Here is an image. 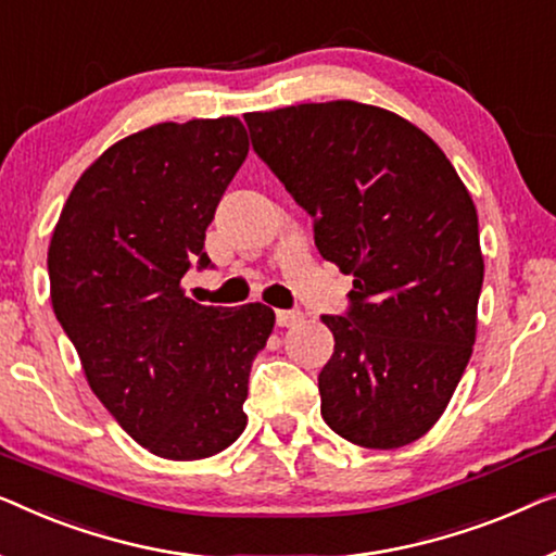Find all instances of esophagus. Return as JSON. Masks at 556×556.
<instances>
[{
  "label": "esophagus",
  "instance_id": "obj_1",
  "mask_svg": "<svg viewBox=\"0 0 556 556\" xmlns=\"http://www.w3.org/2000/svg\"><path fill=\"white\" fill-rule=\"evenodd\" d=\"M304 315L300 309H277V325L279 327H294L300 325Z\"/></svg>",
  "mask_w": 556,
  "mask_h": 556
}]
</instances>
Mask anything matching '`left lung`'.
Wrapping results in <instances>:
<instances>
[{
    "instance_id": "1",
    "label": "left lung",
    "mask_w": 556,
    "mask_h": 556,
    "mask_svg": "<svg viewBox=\"0 0 556 556\" xmlns=\"http://www.w3.org/2000/svg\"><path fill=\"white\" fill-rule=\"evenodd\" d=\"M252 146L312 216L315 244L353 275L323 418L363 448H401L443 416L473 353L483 285L479 214L418 125L355 100L247 113Z\"/></svg>"
}]
</instances>
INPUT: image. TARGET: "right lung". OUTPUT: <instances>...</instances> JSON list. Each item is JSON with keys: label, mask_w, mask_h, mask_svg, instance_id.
Wrapping results in <instances>:
<instances>
[{"label": "right lung", "mask_w": 556, "mask_h": 556, "mask_svg": "<svg viewBox=\"0 0 556 556\" xmlns=\"http://www.w3.org/2000/svg\"><path fill=\"white\" fill-rule=\"evenodd\" d=\"M249 153L233 115L159 123L85 168L54 224L50 300L108 413L146 451L199 460L247 428L249 372L275 309L184 294L203 239Z\"/></svg>", "instance_id": "1"}]
</instances>
